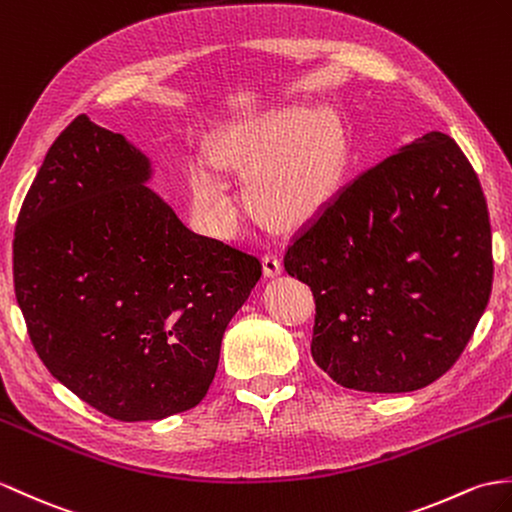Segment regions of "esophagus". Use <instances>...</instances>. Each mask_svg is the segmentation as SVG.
Returning <instances> with one entry per match:
<instances>
[{
  "label": "esophagus",
  "instance_id": "obj_1",
  "mask_svg": "<svg viewBox=\"0 0 512 512\" xmlns=\"http://www.w3.org/2000/svg\"><path fill=\"white\" fill-rule=\"evenodd\" d=\"M264 272L268 277L281 275V259L277 253H264Z\"/></svg>",
  "mask_w": 512,
  "mask_h": 512
}]
</instances>
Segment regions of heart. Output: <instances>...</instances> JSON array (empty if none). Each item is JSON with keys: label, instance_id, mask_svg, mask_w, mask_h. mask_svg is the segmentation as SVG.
I'll use <instances>...</instances> for the list:
<instances>
[{"label": "heart", "instance_id": "b5f03b06", "mask_svg": "<svg viewBox=\"0 0 512 512\" xmlns=\"http://www.w3.org/2000/svg\"><path fill=\"white\" fill-rule=\"evenodd\" d=\"M347 130L327 104H290L231 122L213 144V163L248 176V205L275 227H296L327 205L347 168ZM189 192L211 235L227 240L240 213L220 174L189 168Z\"/></svg>", "mask_w": 512, "mask_h": 512}]
</instances>
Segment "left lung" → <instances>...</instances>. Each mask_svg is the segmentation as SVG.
Listing matches in <instances>:
<instances>
[{
    "label": "left lung",
    "mask_w": 512,
    "mask_h": 512,
    "mask_svg": "<svg viewBox=\"0 0 512 512\" xmlns=\"http://www.w3.org/2000/svg\"><path fill=\"white\" fill-rule=\"evenodd\" d=\"M283 266L312 288V358L336 384H432L465 351L491 296L478 174L454 139L432 130L342 187Z\"/></svg>",
    "instance_id": "1"
}]
</instances>
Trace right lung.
Wrapping results in <instances>:
<instances>
[{"label":"right lung","mask_w":512,"mask_h":512,"mask_svg":"<svg viewBox=\"0 0 512 512\" xmlns=\"http://www.w3.org/2000/svg\"><path fill=\"white\" fill-rule=\"evenodd\" d=\"M144 152L78 115L23 200L15 294L58 382L117 421L198 406L261 261L196 235L146 185Z\"/></svg>","instance_id":"right-lung-1"}]
</instances>
